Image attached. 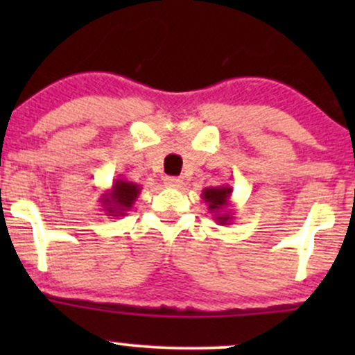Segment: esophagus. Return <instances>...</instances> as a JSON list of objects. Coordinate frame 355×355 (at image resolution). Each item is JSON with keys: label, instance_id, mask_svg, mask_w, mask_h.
<instances>
[{"label": "esophagus", "instance_id": "1", "mask_svg": "<svg viewBox=\"0 0 355 355\" xmlns=\"http://www.w3.org/2000/svg\"><path fill=\"white\" fill-rule=\"evenodd\" d=\"M165 185L168 187V189H180V187L183 185V180L178 177H166Z\"/></svg>", "mask_w": 355, "mask_h": 355}]
</instances>
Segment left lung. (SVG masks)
Listing matches in <instances>:
<instances>
[{
	"instance_id": "1",
	"label": "left lung",
	"mask_w": 355,
	"mask_h": 355,
	"mask_svg": "<svg viewBox=\"0 0 355 355\" xmlns=\"http://www.w3.org/2000/svg\"><path fill=\"white\" fill-rule=\"evenodd\" d=\"M232 187L220 185L209 187L202 190V200L207 205V210L211 214V218L218 225H230L234 220V211L230 209Z\"/></svg>"
}]
</instances>
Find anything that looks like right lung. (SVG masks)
Returning a JSON list of instances; mask_svg holds the SVG:
<instances>
[{"mask_svg": "<svg viewBox=\"0 0 355 355\" xmlns=\"http://www.w3.org/2000/svg\"><path fill=\"white\" fill-rule=\"evenodd\" d=\"M140 191L141 187L138 183L118 177L113 180L112 187L105 190V193H101V209L105 210V215H108V217H123L126 211L132 210V207L135 205Z\"/></svg>", "mask_w": 355, "mask_h": 355, "instance_id": "1", "label": "right lung"}]
</instances>
